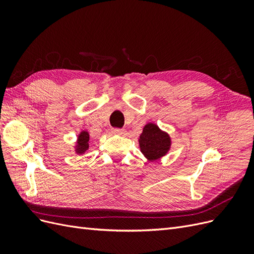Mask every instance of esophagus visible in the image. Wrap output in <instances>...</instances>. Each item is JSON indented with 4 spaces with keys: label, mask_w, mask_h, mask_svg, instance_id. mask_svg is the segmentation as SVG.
Segmentation results:
<instances>
[{
    "label": "esophagus",
    "mask_w": 254,
    "mask_h": 254,
    "mask_svg": "<svg viewBox=\"0 0 254 254\" xmlns=\"http://www.w3.org/2000/svg\"><path fill=\"white\" fill-rule=\"evenodd\" d=\"M113 132H114L115 134H119V135H124V134L126 133V131H125L124 129H119V128L113 129Z\"/></svg>",
    "instance_id": "1"
}]
</instances>
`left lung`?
Instances as JSON below:
<instances>
[{
	"label": "left lung",
	"instance_id": "1",
	"mask_svg": "<svg viewBox=\"0 0 254 254\" xmlns=\"http://www.w3.org/2000/svg\"><path fill=\"white\" fill-rule=\"evenodd\" d=\"M139 146L143 156L152 162L167 155L172 147V137L155 123H148L139 137Z\"/></svg>",
	"mask_w": 254,
	"mask_h": 254
}]
</instances>
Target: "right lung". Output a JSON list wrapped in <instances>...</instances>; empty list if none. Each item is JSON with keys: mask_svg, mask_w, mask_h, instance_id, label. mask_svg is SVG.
<instances>
[{"mask_svg": "<svg viewBox=\"0 0 254 254\" xmlns=\"http://www.w3.org/2000/svg\"><path fill=\"white\" fill-rule=\"evenodd\" d=\"M89 140L90 135L87 130H81V131L77 135V140H76L74 144V150L76 155L82 156L83 153H86L89 149Z\"/></svg>", "mask_w": 254, "mask_h": 254, "instance_id": "obj_1", "label": "right lung"}]
</instances>
